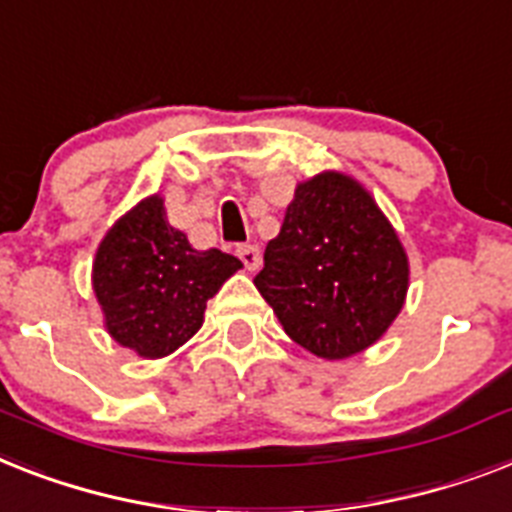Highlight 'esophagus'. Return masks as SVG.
I'll return each instance as SVG.
<instances>
[{
    "instance_id": "1",
    "label": "esophagus",
    "mask_w": 512,
    "mask_h": 512,
    "mask_svg": "<svg viewBox=\"0 0 512 512\" xmlns=\"http://www.w3.org/2000/svg\"><path fill=\"white\" fill-rule=\"evenodd\" d=\"M236 255H239V260L247 265V270L260 268V249H257L255 244H239V247H236Z\"/></svg>"
}]
</instances>
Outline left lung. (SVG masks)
<instances>
[{"label": "left lung", "instance_id": "left-lung-1", "mask_svg": "<svg viewBox=\"0 0 512 512\" xmlns=\"http://www.w3.org/2000/svg\"><path fill=\"white\" fill-rule=\"evenodd\" d=\"M255 286L299 347L344 360L381 339L402 310L407 255L363 186L342 173L299 184L265 247Z\"/></svg>", "mask_w": 512, "mask_h": 512}]
</instances>
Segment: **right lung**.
I'll return each mask as SVG.
<instances>
[{"mask_svg":"<svg viewBox=\"0 0 512 512\" xmlns=\"http://www.w3.org/2000/svg\"><path fill=\"white\" fill-rule=\"evenodd\" d=\"M239 268L234 255L191 247L168 223L162 199L149 197L99 244L94 292L115 342L141 357H165L197 334L207 299Z\"/></svg>","mask_w":512,"mask_h":512,"instance_id":"right-lung-1","label":"right lung"}]
</instances>
